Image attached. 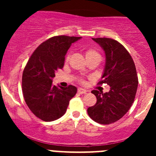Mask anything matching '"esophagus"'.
<instances>
[{
  "instance_id": "obj_1",
  "label": "esophagus",
  "mask_w": 156,
  "mask_h": 156,
  "mask_svg": "<svg viewBox=\"0 0 156 156\" xmlns=\"http://www.w3.org/2000/svg\"><path fill=\"white\" fill-rule=\"evenodd\" d=\"M78 93L80 94H85L86 93H87V90L84 89H82V88H78Z\"/></svg>"
}]
</instances>
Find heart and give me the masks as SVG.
<instances>
[{"instance_id":"1","label":"heart","mask_w":156,"mask_h":156,"mask_svg":"<svg viewBox=\"0 0 156 156\" xmlns=\"http://www.w3.org/2000/svg\"><path fill=\"white\" fill-rule=\"evenodd\" d=\"M84 54H85V57H86V59H87V61L90 60V59H100V53H99L98 51H97L96 50H94V49H91V48L87 49V50H85V53H84ZM69 57H70V56H69V55H68V56L66 57V59H65L66 63H67V62H69ZM80 82L84 83V80L81 79L80 80Z\"/></svg>"}]
</instances>
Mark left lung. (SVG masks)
Here are the masks:
<instances>
[{"mask_svg":"<svg viewBox=\"0 0 156 156\" xmlns=\"http://www.w3.org/2000/svg\"><path fill=\"white\" fill-rule=\"evenodd\" d=\"M103 49L106 64L98 83H106L110 90H92L97 103L87 108V113L94 122L109 125L122 119L134 101L138 86L136 70L133 59L125 47L117 41L106 37L92 38Z\"/></svg>","mask_w":156,"mask_h":156,"instance_id":"obj_1","label":"left lung"}]
</instances>
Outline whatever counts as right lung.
I'll return each mask as SVG.
<instances>
[{
  "label": "right lung",
  "mask_w": 156,
  "mask_h": 156,
  "mask_svg": "<svg viewBox=\"0 0 156 156\" xmlns=\"http://www.w3.org/2000/svg\"><path fill=\"white\" fill-rule=\"evenodd\" d=\"M81 37L60 35L50 37L36 49L29 58L22 78L25 101L29 109L44 122H53L66 112L77 87L53 85L55 72L63 68L65 56L72 44Z\"/></svg>",
  "instance_id": "1"
}]
</instances>
